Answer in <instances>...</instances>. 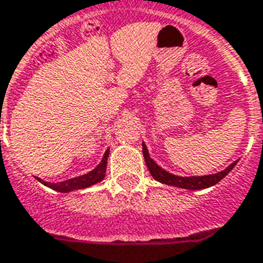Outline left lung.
I'll list each match as a JSON object with an SVG mask.
<instances>
[{
  "label": "left lung",
  "mask_w": 263,
  "mask_h": 263,
  "mask_svg": "<svg viewBox=\"0 0 263 263\" xmlns=\"http://www.w3.org/2000/svg\"><path fill=\"white\" fill-rule=\"evenodd\" d=\"M143 155H144L145 165L148 168V171L153 175L155 181L165 183L170 186L182 187V189H189V191H200V189H206L213 185H216L217 182L223 179L224 176L229 175V172L233 170L234 166L237 165L238 161H234L233 164H230L226 170L217 172V174H212V175H203V176H179L174 175L171 172L165 171L164 168H161L157 162L148 154L147 145L143 143Z\"/></svg>",
  "instance_id": "left-lung-1"
}]
</instances>
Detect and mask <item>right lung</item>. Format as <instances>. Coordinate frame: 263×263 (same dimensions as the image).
<instances>
[{
  "label": "right lung",
  "mask_w": 263,
  "mask_h": 263,
  "mask_svg": "<svg viewBox=\"0 0 263 263\" xmlns=\"http://www.w3.org/2000/svg\"><path fill=\"white\" fill-rule=\"evenodd\" d=\"M108 157H109V148L105 151V154L102 157V161L98 164L92 171L88 174H84L81 176H76V178H71L64 182H59V183H51V182H45L43 179L37 178V181L42 182L45 186L50 187L53 191L61 193H68L71 191H77V189H85L92 185H95L98 182L103 181L105 174H106V164H108Z\"/></svg>",
  "instance_id": "add662e5"
}]
</instances>
